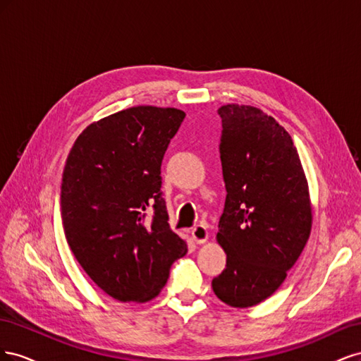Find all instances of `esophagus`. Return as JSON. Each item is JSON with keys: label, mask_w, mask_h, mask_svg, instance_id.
Segmentation results:
<instances>
[{"label": "esophagus", "mask_w": 361, "mask_h": 361, "mask_svg": "<svg viewBox=\"0 0 361 361\" xmlns=\"http://www.w3.org/2000/svg\"><path fill=\"white\" fill-rule=\"evenodd\" d=\"M191 236H192L195 244H204V243L207 241V238H209V233H207L206 227H203V226H195V227L192 228Z\"/></svg>", "instance_id": "esophagus-1"}]
</instances>
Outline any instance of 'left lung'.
<instances>
[{"label":"left lung","mask_w":361,"mask_h":361,"mask_svg":"<svg viewBox=\"0 0 361 361\" xmlns=\"http://www.w3.org/2000/svg\"><path fill=\"white\" fill-rule=\"evenodd\" d=\"M226 183L216 243L227 256L212 280L224 304L247 309L265 301L309 241L312 200L292 137L274 117L251 105L218 108Z\"/></svg>","instance_id":"left-lung-1"}]
</instances>
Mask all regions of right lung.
Returning <instances> with one entry per match:
<instances>
[{
    "mask_svg": "<svg viewBox=\"0 0 361 361\" xmlns=\"http://www.w3.org/2000/svg\"><path fill=\"white\" fill-rule=\"evenodd\" d=\"M185 113L138 105L90 123L75 140L61 180V220L75 259L122 302H147L187 255L169 226L161 162ZM154 211L152 222L144 216Z\"/></svg>",
    "mask_w": 361,
    "mask_h": 361,
    "instance_id": "obj_1",
    "label": "right lung"
}]
</instances>
